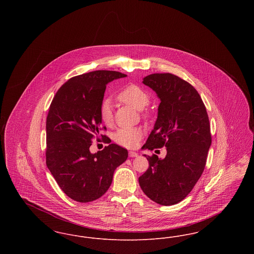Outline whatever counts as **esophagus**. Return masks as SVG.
Returning <instances> with one entry per match:
<instances>
[{"mask_svg": "<svg viewBox=\"0 0 254 254\" xmlns=\"http://www.w3.org/2000/svg\"><path fill=\"white\" fill-rule=\"evenodd\" d=\"M128 156L131 158L137 157V156H138V153L135 152V151H129V152H128Z\"/></svg>", "mask_w": 254, "mask_h": 254, "instance_id": "obj_1", "label": "esophagus"}]
</instances>
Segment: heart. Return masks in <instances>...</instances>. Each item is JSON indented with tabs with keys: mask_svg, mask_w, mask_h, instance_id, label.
<instances>
[{
	"mask_svg": "<svg viewBox=\"0 0 254 254\" xmlns=\"http://www.w3.org/2000/svg\"><path fill=\"white\" fill-rule=\"evenodd\" d=\"M117 99L137 110H143L149 104L150 96L142 87L136 85H128L124 87L117 94ZM100 118L102 122L110 126L113 122L112 107L109 100L102 103L99 110ZM144 131L139 127H122L114 134V141L116 144L127 148H134L139 144L143 137Z\"/></svg>",
	"mask_w": 254,
	"mask_h": 254,
	"instance_id": "b5f03b06",
	"label": "heart"
}]
</instances>
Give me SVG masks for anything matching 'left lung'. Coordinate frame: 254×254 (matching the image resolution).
Segmentation results:
<instances>
[{
	"mask_svg": "<svg viewBox=\"0 0 254 254\" xmlns=\"http://www.w3.org/2000/svg\"><path fill=\"white\" fill-rule=\"evenodd\" d=\"M161 103L157 120L144 147H167L164 159L146 157L149 168L139 177L144 193L155 203L181 202L201 177L211 145L205 105L192 85L171 73H154L143 80Z\"/></svg>",
	"mask_w": 254,
	"mask_h": 254,
	"instance_id": "8db88e82",
	"label": "left lung"
}]
</instances>
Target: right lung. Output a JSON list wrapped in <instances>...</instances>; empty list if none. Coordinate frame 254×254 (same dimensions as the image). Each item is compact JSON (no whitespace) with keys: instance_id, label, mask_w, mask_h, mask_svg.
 I'll return each instance as SVG.
<instances>
[{"instance_id":"add662e5","label":"right lung","mask_w":254,"mask_h":254,"mask_svg":"<svg viewBox=\"0 0 254 254\" xmlns=\"http://www.w3.org/2000/svg\"><path fill=\"white\" fill-rule=\"evenodd\" d=\"M126 76L96 70L72 77L61 86L49 107L47 166L61 190L76 202H91L106 193L115 169L127 159V150L116 144L96 153L89 151L101 129L99 110L107 85ZM102 138L109 140L106 135Z\"/></svg>"}]
</instances>
